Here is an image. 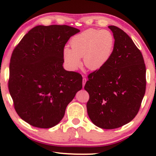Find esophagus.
I'll return each instance as SVG.
<instances>
[{"label": "esophagus", "instance_id": "34e87169", "mask_svg": "<svg viewBox=\"0 0 156 156\" xmlns=\"http://www.w3.org/2000/svg\"><path fill=\"white\" fill-rule=\"evenodd\" d=\"M86 82H87V79H86L85 78H83V87H84V84H85V83H86Z\"/></svg>", "mask_w": 156, "mask_h": 156}]
</instances>
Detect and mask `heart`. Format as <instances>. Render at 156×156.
Returning <instances> with one entry per match:
<instances>
[{
	"instance_id": "heart-1",
	"label": "heart",
	"mask_w": 156,
	"mask_h": 156,
	"mask_svg": "<svg viewBox=\"0 0 156 156\" xmlns=\"http://www.w3.org/2000/svg\"><path fill=\"white\" fill-rule=\"evenodd\" d=\"M113 34L107 30L89 29L73 37L70 41L72 49L65 47L62 56L64 62L70 71H76L81 64L91 70L103 67L109 61L114 48Z\"/></svg>"
}]
</instances>
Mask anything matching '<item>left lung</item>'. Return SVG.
Here are the masks:
<instances>
[{"mask_svg": "<svg viewBox=\"0 0 156 156\" xmlns=\"http://www.w3.org/2000/svg\"><path fill=\"white\" fill-rule=\"evenodd\" d=\"M115 44L103 67L88 76L84 89L91 122L100 128L120 127L133 119L146 89V67L142 53L125 31L113 25Z\"/></svg>", "mask_w": 156, "mask_h": 156, "instance_id": "left-lung-1", "label": "left lung"}]
</instances>
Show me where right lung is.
<instances>
[{"instance_id": "add662e5", "label": "right lung", "mask_w": 156, "mask_h": 156, "mask_svg": "<svg viewBox=\"0 0 156 156\" xmlns=\"http://www.w3.org/2000/svg\"><path fill=\"white\" fill-rule=\"evenodd\" d=\"M79 31L68 25L36 26L12 52L9 93L18 115L35 127L58 125L83 87L80 73L66 71L62 66L65 44Z\"/></svg>"}]
</instances>
